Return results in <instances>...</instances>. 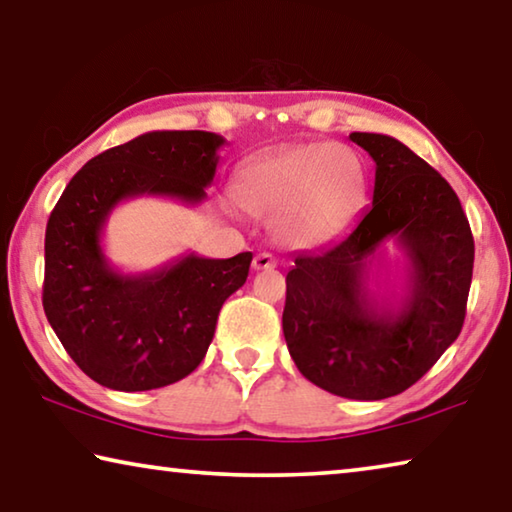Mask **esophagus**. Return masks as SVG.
I'll return each mask as SVG.
<instances>
[{"label":"esophagus","mask_w":512,"mask_h":512,"mask_svg":"<svg viewBox=\"0 0 512 512\" xmlns=\"http://www.w3.org/2000/svg\"><path fill=\"white\" fill-rule=\"evenodd\" d=\"M275 266H277V259L273 255H268V253H259L253 259L255 271H268V268H275Z\"/></svg>","instance_id":"34e87169"}]
</instances>
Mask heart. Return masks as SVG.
<instances>
[{
  "label": "heart",
  "instance_id": "obj_1",
  "mask_svg": "<svg viewBox=\"0 0 512 512\" xmlns=\"http://www.w3.org/2000/svg\"><path fill=\"white\" fill-rule=\"evenodd\" d=\"M232 194L255 219H277L284 246L309 250L357 221L368 198V171L348 146H293L241 167Z\"/></svg>",
  "mask_w": 512,
  "mask_h": 512
}]
</instances>
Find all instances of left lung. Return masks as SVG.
Wrapping results in <instances>:
<instances>
[{
    "label": "left lung",
    "mask_w": 512,
    "mask_h": 512,
    "mask_svg": "<svg viewBox=\"0 0 512 512\" xmlns=\"http://www.w3.org/2000/svg\"><path fill=\"white\" fill-rule=\"evenodd\" d=\"M375 160L372 207L343 239L298 255L282 329L311 384L348 400H386L413 386L461 334L474 239L461 201L436 169L391 135L352 133ZM386 240L405 253L395 301L367 289Z\"/></svg>",
    "instance_id": "1"
}]
</instances>
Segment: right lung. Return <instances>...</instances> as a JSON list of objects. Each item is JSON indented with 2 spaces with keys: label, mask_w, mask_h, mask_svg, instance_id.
<instances>
[{
  "label": "right lung",
  "mask_w": 512,
  "mask_h": 512,
  "mask_svg": "<svg viewBox=\"0 0 512 512\" xmlns=\"http://www.w3.org/2000/svg\"><path fill=\"white\" fill-rule=\"evenodd\" d=\"M221 135L151 131L103 151L69 180L49 216L42 307L85 375L112 391H151L198 368L223 302L244 287L253 253H187L155 271L121 273L103 253V228L119 203L167 196L205 201Z\"/></svg>",
  "instance_id": "add662e5"
}]
</instances>
